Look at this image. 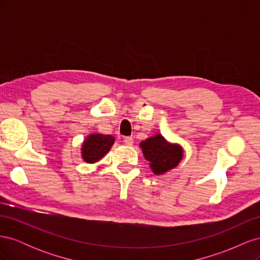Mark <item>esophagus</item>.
<instances>
[{"mask_svg": "<svg viewBox=\"0 0 260 260\" xmlns=\"http://www.w3.org/2000/svg\"><path fill=\"white\" fill-rule=\"evenodd\" d=\"M123 142H124V144L127 145V146H131L133 144V139L131 137H125L123 139Z\"/></svg>", "mask_w": 260, "mask_h": 260, "instance_id": "esophagus-1", "label": "esophagus"}]
</instances>
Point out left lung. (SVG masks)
Returning <instances> with one entry per match:
<instances>
[{"mask_svg":"<svg viewBox=\"0 0 260 260\" xmlns=\"http://www.w3.org/2000/svg\"><path fill=\"white\" fill-rule=\"evenodd\" d=\"M145 159L156 176L167 174L175 169L183 158V147L179 143H171L160 133L140 143Z\"/></svg>","mask_w":260,"mask_h":260,"instance_id":"left-lung-1","label":"left lung"}]
</instances>
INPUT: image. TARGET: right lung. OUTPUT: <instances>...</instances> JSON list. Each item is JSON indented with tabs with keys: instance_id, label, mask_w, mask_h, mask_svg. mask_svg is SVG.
<instances>
[{
	"instance_id": "right-lung-1",
	"label": "right lung",
	"mask_w": 260,
	"mask_h": 260,
	"mask_svg": "<svg viewBox=\"0 0 260 260\" xmlns=\"http://www.w3.org/2000/svg\"><path fill=\"white\" fill-rule=\"evenodd\" d=\"M115 143L113 136L91 133L86 136L81 144V157L86 164H95L111 151Z\"/></svg>"
}]
</instances>
